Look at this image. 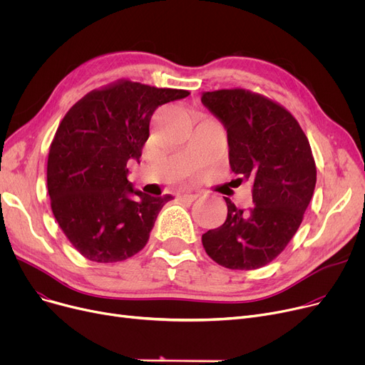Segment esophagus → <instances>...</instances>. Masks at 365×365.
<instances>
[{"label": "esophagus", "mask_w": 365, "mask_h": 365, "mask_svg": "<svg viewBox=\"0 0 365 365\" xmlns=\"http://www.w3.org/2000/svg\"><path fill=\"white\" fill-rule=\"evenodd\" d=\"M198 198V195L197 194H180L179 195V201L180 202H194L195 200Z\"/></svg>", "instance_id": "34e87169"}]
</instances>
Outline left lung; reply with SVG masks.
Returning a JSON list of instances; mask_svg holds the SVG:
<instances>
[{
  "instance_id": "8db88e82",
  "label": "left lung",
  "mask_w": 365,
  "mask_h": 365,
  "mask_svg": "<svg viewBox=\"0 0 365 365\" xmlns=\"http://www.w3.org/2000/svg\"><path fill=\"white\" fill-rule=\"evenodd\" d=\"M201 102L226 127L229 164L253 185L252 208L225 198L222 226L202 235L205 253L227 269L271 263L297 232L317 183L308 138L290 110L247 88L205 91Z\"/></svg>"
}]
</instances>
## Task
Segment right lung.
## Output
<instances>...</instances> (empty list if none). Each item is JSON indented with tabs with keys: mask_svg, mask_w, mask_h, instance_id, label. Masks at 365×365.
<instances>
[{
	"mask_svg": "<svg viewBox=\"0 0 365 365\" xmlns=\"http://www.w3.org/2000/svg\"><path fill=\"white\" fill-rule=\"evenodd\" d=\"M189 94L123 78L91 90L65 113L48 150L47 190L57 225L86 259L121 262L149 241L173 197L133 190L127 163L142 157L155 109Z\"/></svg>",
	"mask_w": 365,
	"mask_h": 365,
	"instance_id": "obj_1",
	"label": "right lung"
}]
</instances>
